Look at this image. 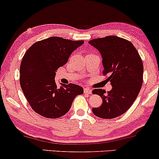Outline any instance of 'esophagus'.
Wrapping results in <instances>:
<instances>
[{
  "label": "esophagus",
  "instance_id": "obj_1",
  "mask_svg": "<svg viewBox=\"0 0 159 159\" xmlns=\"http://www.w3.org/2000/svg\"><path fill=\"white\" fill-rule=\"evenodd\" d=\"M84 93H87V94H91L92 93V90L90 89V88H84Z\"/></svg>",
  "mask_w": 159,
  "mask_h": 159
}]
</instances>
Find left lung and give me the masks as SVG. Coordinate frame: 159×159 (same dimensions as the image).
Returning a JSON list of instances; mask_svg holds the SVG:
<instances>
[{
    "label": "left lung",
    "instance_id": "obj_1",
    "mask_svg": "<svg viewBox=\"0 0 159 159\" xmlns=\"http://www.w3.org/2000/svg\"><path fill=\"white\" fill-rule=\"evenodd\" d=\"M99 51L104 66L103 75H108L112 88L107 92L95 89L93 93L102 98L100 107L93 113L104 119L115 118L125 113L134 104L143 82V63L134 46L129 41L115 36L88 42Z\"/></svg>",
    "mask_w": 159,
    "mask_h": 159
}]
</instances>
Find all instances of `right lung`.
Returning a JSON list of instances; mask_svg holds the SVG:
<instances>
[{"instance_id": "add662e5", "label": "right lung", "mask_w": 159, "mask_h": 159, "mask_svg": "<svg viewBox=\"0 0 159 159\" xmlns=\"http://www.w3.org/2000/svg\"><path fill=\"white\" fill-rule=\"evenodd\" d=\"M84 41L52 36L34 43L25 53L20 68V83L27 101L35 112L47 118H58L69 112L83 88L61 83L57 87L55 72Z\"/></svg>"}]
</instances>
